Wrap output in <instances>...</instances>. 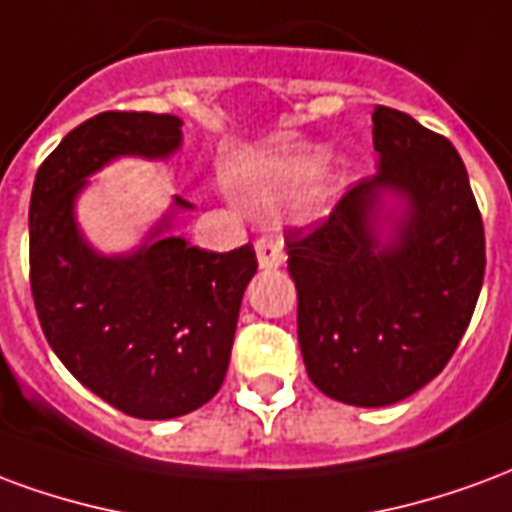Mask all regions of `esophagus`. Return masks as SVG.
<instances>
[{
	"label": "esophagus",
	"instance_id": "34e87169",
	"mask_svg": "<svg viewBox=\"0 0 512 512\" xmlns=\"http://www.w3.org/2000/svg\"><path fill=\"white\" fill-rule=\"evenodd\" d=\"M256 256H259V264L264 270H275L281 267L286 253H283V237L278 231H270V234H261L256 240Z\"/></svg>",
	"mask_w": 512,
	"mask_h": 512
}]
</instances>
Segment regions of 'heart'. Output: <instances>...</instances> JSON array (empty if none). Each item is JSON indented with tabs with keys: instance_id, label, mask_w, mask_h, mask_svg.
Listing matches in <instances>:
<instances>
[{
	"instance_id": "obj_1",
	"label": "heart",
	"mask_w": 512,
	"mask_h": 512,
	"mask_svg": "<svg viewBox=\"0 0 512 512\" xmlns=\"http://www.w3.org/2000/svg\"><path fill=\"white\" fill-rule=\"evenodd\" d=\"M316 171V160L308 155H286V158L256 163L248 169L234 171V188L248 199H267L275 190L292 182H302Z\"/></svg>"
}]
</instances>
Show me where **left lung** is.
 I'll list each match as a JSON object with an SVG mask.
<instances>
[{
    "mask_svg": "<svg viewBox=\"0 0 512 512\" xmlns=\"http://www.w3.org/2000/svg\"><path fill=\"white\" fill-rule=\"evenodd\" d=\"M379 171L357 179L313 226L286 237L297 338L311 382L335 401L390 406L445 368L475 313L486 231L464 160L404 111L374 108ZM384 189L413 212L378 251L370 218Z\"/></svg>",
    "mask_w": 512,
    "mask_h": 512,
    "instance_id": "left-lung-1",
    "label": "left lung"
}]
</instances>
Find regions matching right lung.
<instances>
[{"label":"right lung","mask_w":512,"mask_h":512,"mask_svg":"<svg viewBox=\"0 0 512 512\" xmlns=\"http://www.w3.org/2000/svg\"><path fill=\"white\" fill-rule=\"evenodd\" d=\"M174 114L103 111L67 133L37 169L29 201V283L46 341L78 382L119 412L169 420L218 393L229 368L253 245L201 251L163 237L128 259L87 248L73 220L84 179L117 155L166 158ZM177 207H190L179 199Z\"/></svg>","instance_id":"right-lung-1"}]
</instances>
